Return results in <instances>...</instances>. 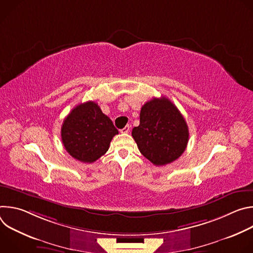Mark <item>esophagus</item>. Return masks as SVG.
Listing matches in <instances>:
<instances>
[{
	"label": "esophagus",
	"instance_id": "1",
	"mask_svg": "<svg viewBox=\"0 0 253 253\" xmlns=\"http://www.w3.org/2000/svg\"><path fill=\"white\" fill-rule=\"evenodd\" d=\"M130 131V126L126 125L123 129H121V133H128Z\"/></svg>",
	"mask_w": 253,
	"mask_h": 253
}]
</instances>
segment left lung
<instances>
[{
  "label": "left lung",
  "mask_w": 253,
  "mask_h": 253,
  "mask_svg": "<svg viewBox=\"0 0 253 253\" xmlns=\"http://www.w3.org/2000/svg\"><path fill=\"white\" fill-rule=\"evenodd\" d=\"M138 149L156 166L169 164L185 151L187 123L167 98H153L141 108L140 124L132 130Z\"/></svg>",
  "instance_id": "8db88e82"
}]
</instances>
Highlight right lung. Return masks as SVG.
<instances>
[{
	"label": "right lung",
	"instance_id": "obj_1",
	"mask_svg": "<svg viewBox=\"0 0 253 253\" xmlns=\"http://www.w3.org/2000/svg\"><path fill=\"white\" fill-rule=\"evenodd\" d=\"M116 134L118 130L111 119L93 101L77 105L65 118L61 128L65 149L84 163H92L104 155Z\"/></svg>",
	"mask_w": 253,
	"mask_h": 253
}]
</instances>
